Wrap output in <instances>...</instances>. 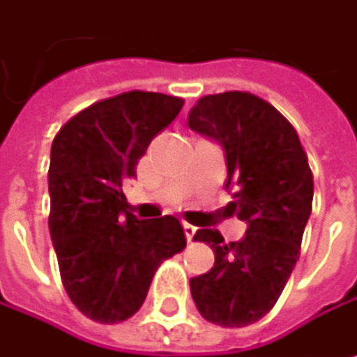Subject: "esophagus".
Masks as SVG:
<instances>
[{
	"instance_id": "34e87169",
	"label": "esophagus",
	"mask_w": 357,
	"mask_h": 357,
	"mask_svg": "<svg viewBox=\"0 0 357 357\" xmlns=\"http://www.w3.org/2000/svg\"><path fill=\"white\" fill-rule=\"evenodd\" d=\"M182 226H184L186 239H188V241H192V237H195V233H197V226H192L190 222H182Z\"/></svg>"
}]
</instances>
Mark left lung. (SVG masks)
<instances>
[{
  "instance_id": "1",
  "label": "left lung",
  "mask_w": 357,
  "mask_h": 357,
  "mask_svg": "<svg viewBox=\"0 0 357 357\" xmlns=\"http://www.w3.org/2000/svg\"><path fill=\"white\" fill-rule=\"evenodd\" d=\"M188 126L222 146L235 199L228 207L248 224L233 243L215 228L197 231L195 241L211 245L215 262L190 279L192 301L211 324L250 326L273 309L301 256L313 203L307 154L294 126L252 93L201 97Z\"/></svg>"
}]
</instances>
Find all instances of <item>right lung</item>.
I'll list each match as a JSON object with an SVG mask.
<instances>
[{
  "label": "right lung",
  "mask_w": 357,
  "mask_h": 357,
  "mask_svg": "<svg viewBox=\"0 0 357 357\" xmlns=\"http://www.w3.org/2000/svg\"><path fill=\"white\" fill-rule=\"evenodd\" d=\"M182 105L180 97L129 91L75 114L52 142L50 239L71 303L99 324L135 315L160 262L186 248L180 220H139L122 192Z\"/></svg>",
  "instance_id": "right-lung-1"
}]
</instances>
